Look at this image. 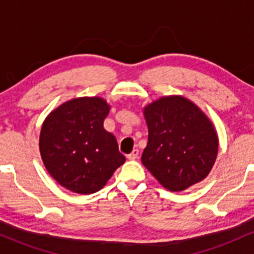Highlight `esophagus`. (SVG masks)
<instances>
[{
  "instance_id": "esophagus-1",
  "label": "esophagus",
  "mask_w": 254,
  "mask_h": 254,
  "mask_svg": "<svg viewBox=\"0 0 254 254\" xmlns=\"http://www.w3.org/2000/svg\"><path fill=\"white\" fill-rule=\"evenodd\" d=\"M138 154H139V150L138 149H133L129 154V155H127V159H129V160H136L137 157H138Z\"/></svg>"
}]
</instances>
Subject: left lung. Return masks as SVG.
Returning <instances> with one entry per match:
<instances>
[{
    "mask_svg": "<svg viewBox=\"0 0 254 254\" xmlns=\"http://www.w3.org/2000/svg\"><path fill=\"white\" fill-rule=\"evenodd\" d=\"M148 144L142 164L170 191L202 182L217 156L214 125L193 103L178 95L164 97L144 109Z\"/></svg>",
    "mask_w": 254,
    "mask_h": 254,
    "instance_id": "left-lung-1",
    "label": "left lung"
}]
</instances>
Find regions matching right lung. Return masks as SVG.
Instances as JSON below:
<instances>
[{
	"instance_id": "1",
	"label": "right lung",
	"mask_w": 254,
	"mask_h": 254,
	"mask_svg": "<svg viewBox=\"0 0 254 254\" xmlns=\"http://www.w3.org/2000/svg\"><path fill=\"white\" fill-rule=\"evenodd\" d=\"M109 112L104 99L77 98L57 107L43 123V162L63 188L75 193H94L125 162L116 137L104 129Z\"/></svg>"
}]
</instances>
